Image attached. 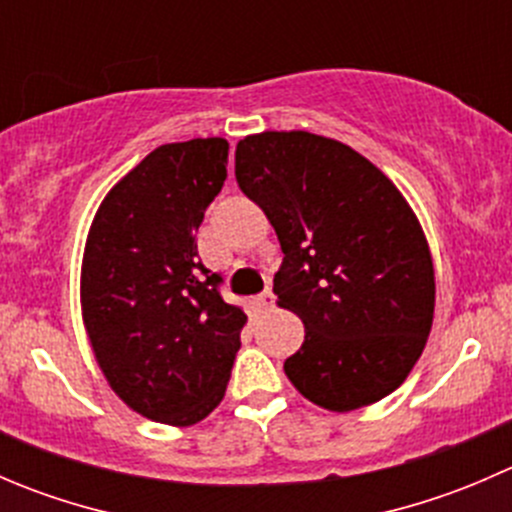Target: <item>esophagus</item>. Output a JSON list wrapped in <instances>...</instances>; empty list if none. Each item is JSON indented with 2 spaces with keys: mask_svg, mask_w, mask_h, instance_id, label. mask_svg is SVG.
<instances>
[{
  "mask_svg": "<svg viewBox=\"0 0 512 512\" xmlns=\"http://www.w3.org/2000/svg\"><path fill=\"white\" fill-rule=\"evenodd\" d=\"M255 304L260 312H270V309L275 307V294H272V289H265V292L255 299Z\"/></svg>",
  "mask_w": 512,
  "mask_h": 512,
  "instance_id": "esophagus-1",
  "label": "esophagus"
}]
</instances>
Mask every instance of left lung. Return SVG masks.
<instances>
[{
    "mask_svg": "<svg viewBox=\"0 0 512 512\" xmlns=\"http://www.w3.org/2000/svg\"><path fill=\"white\" fill-rule=\"evenodd\" d=\"M235 178L285 252L277 304L304 324L285 361L294 389L337 414L399 389L436 302L426 235L399 188L354 148L307 131L242 138Z\"/></svg>",
    "mask_w": 512,
    "mask_h": 512,
    "instance_id": "left-lung-1",
    "label": "left lung"
}]
</instances>
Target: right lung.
<instances>
[{
    "mask_svg": "<svg viewBox=\"0 0 512 512\" xmlns=\"http://www.w3.org/2000/svg\"><path fill=\"white\" fill-rule=\"evenodd\" d=\"M225 138L165 143L98 208L81 312L98 366L133 411L193 426L223 401L247 314L220 297L195 232L227 178Z\"/></svg>",
    "mask_w": 512,
    "mask_h": 512,
    "instance_id": "add662e5",
    "label": "right lung"
}]
</instances>
